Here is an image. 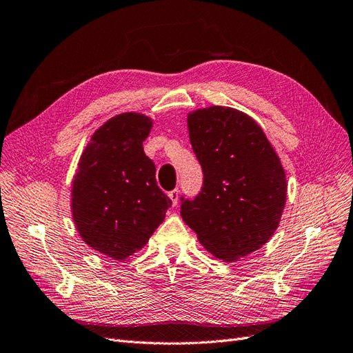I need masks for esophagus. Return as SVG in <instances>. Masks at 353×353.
<instances>
[{
  "label": "esophagus",
  "instance_id": "1",
  "mask_svg": "<svg viewBox=\"0 0 353 353\" xmlns=\"http://www.w3.org/2000/svg\"><path fill=\"white\" fill-rule=\"evenodd\" d=\"M171 203H173V205H177V201H179V189H174L171 190V192L168 194Z\"/></svg>",
  "mask_w": 353,
  "mask_h": 353
}]
</instances>
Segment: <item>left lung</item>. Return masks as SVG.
<instances>
[{
    "mask_svg": "<svg viewBox=\"0 0 353 353\" xmlns=\"http://www.w3.org/2000/svg\"><path fill=\"white\" fill-rule=\"evenodd\" d=\"M188 130L204 182L192 201L180 198L183 221L220 260L253 253L274 235L285 207L279 157L256 121L234 108L196 109Z\"/></svg>",
    "mask_w": 353,
    "mask_h": 353,
    "instance_id": "1",
    "label": "left lung"
}]
</instances>
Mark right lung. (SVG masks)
I'll use <instances>...</instances> for the list:
<instances>
[{
  "mask_svg": "<svg viewBox=\"0 0 353 353\" xmlns=\"http://www.w3.org/2000/svg\"><path fill=\"white\" fill-rule=\"evenodd\" d=\"M150 128L152 119L143 114L108 119L85 146L74 176L70 210L78 234L115 260L143 248L171 207L143 150Z\"/></svg>",
  "mask_w": 353,
  "mask_h": 353,
  "instance_id": "add662e5",
  "label": "right lung"
}]
</instances>
